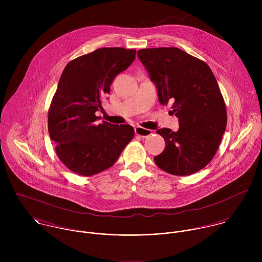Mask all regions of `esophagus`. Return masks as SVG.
<instances>
[{"label":"esophagus","instance_id":"esophagus-1","mask_svg":"<svg viewBox=\"0 0 262 262\" xmlns=\"http://www.w3.org/2000/svg\"><path fill=\"white\" fill-rule=\"evenodd\" d=\"M135 134L141 138H147L152 134V130L145 129L142 127H136L135 128Z\"/></svg>","mask_w":262,"mask_h":262}]
</instances>
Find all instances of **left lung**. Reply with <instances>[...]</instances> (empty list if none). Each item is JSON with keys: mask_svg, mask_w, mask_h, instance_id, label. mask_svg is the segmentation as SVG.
<instances>
[{"mask_svg": "<svg viewBox=\"0 0 262 262\" xmlns=\"http://www.w3.org/2000/svg\"><path fill=\"white\" fill-rule=\"evenodd\" d=\"M137 56L155 84L161 105L172 103L179 118L177 132L157 130L165 148L154 157L156 165L174 176L204 168L222 140L227 113L221 91L209 66L177 47L145 48Z\"/></svg>", "mask_w": 262, "mask_h": 262, "instance_id": "8db88e82", "label": "left lung"}]
</instances>
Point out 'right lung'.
<instances>
[{"mask_svg": "<svg viewBox=\"0 0 262 262\" xmlns=\"http://www.w3.org/2000/svg\"><path fill=\"white\" fill-rule=\"evenodd\" d=\"M135 49L99 48L70 61L48 111V132L63 164L79 176L99 173L117 161L134 137L127 124L96 123L116 75L135 59Z\"/></svg>", "mask_w": 262, "mask_h": 262, "instance_id": "1", "label": "right lung"}]
</instances>
